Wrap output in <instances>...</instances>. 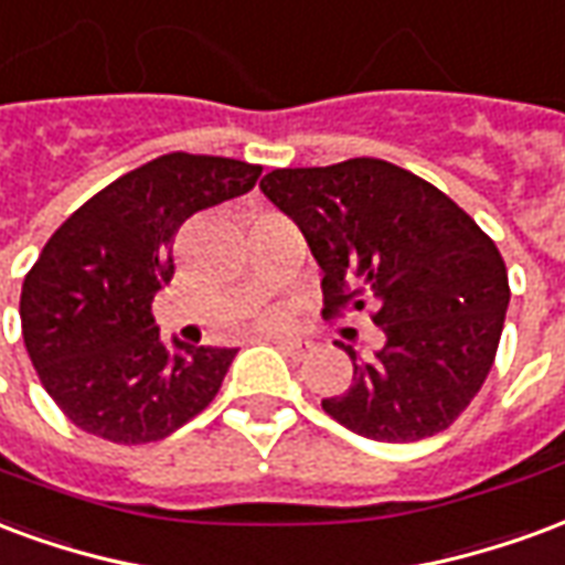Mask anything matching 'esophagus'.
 <instances>
[{"instance_id":"34e87169","label":"esophagus","mask_w":565,"mask_h":565,"mask_svg":"<svg viewBox=\"0 0 565 565\" xmlns=\"http://www.w3.org/2000/svg\"><path fill=\"white\" fill-rule=\"evenodd\" d=\"M274 343H277L279 349L291 358H303L307 352H310V343H307V340H300V337H274Z\"/></svg>"}]
</instances>
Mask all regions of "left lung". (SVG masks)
<instances>
[{"instance_id":"1","label":"left lung","mask_w":565,"mask_h":565,"mask_svg":"<svg viewBox=\"0 0 565 565\" xmlns=\"http://www.w3.org/2000/svg\"><path fill=\"white\" fill-rule=\"evenodd\" d=\"M307 237L322 267L324 316L364 310L385 340L352 355V385L322 409L376 443H418L446 430L493 367L509 310L497 243L422 177L382 159L277 168L258 183Z\"/></svg>"}]
</instances>
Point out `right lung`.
Returning <instances> with one entry per match:
<instances>
[{
  "instance_id": "1",
  "label": "right lung",
  "mask_w": 565,
  "mask_h": 565,
  "mask_svg": "<svg viewBox=\"0 0 565 565\" xmlns=\"http://www.w3.org/2000/svg\"><path fill=\"white\" fill-rule=\"evenodd\" d=\"M262 164L168 152L114 180L44 243L23 279V343L81 430L119 446L171 436L207 406L237 349L159 337L152 298L198 210L255 186Z\"/></svg>"
}]
</instances>
